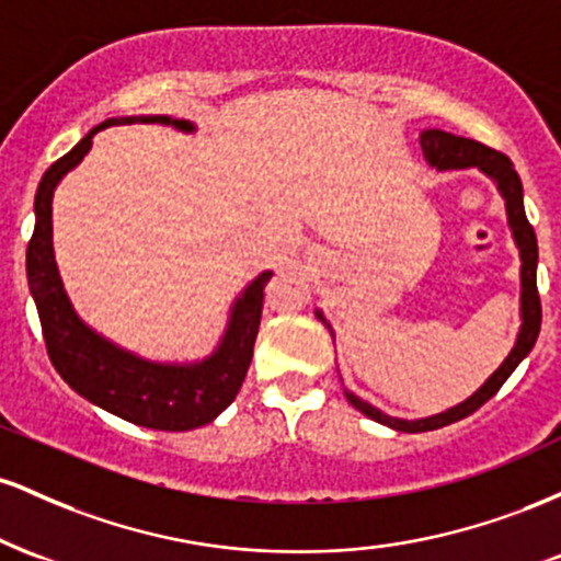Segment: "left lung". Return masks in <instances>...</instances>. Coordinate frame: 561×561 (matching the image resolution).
<instances>
[{"label":"left lung","mask_w":561,"mask_h":561,"mask_svg":"<svg viewBox=\"0 0 561 561\" xmlns=\"http://www.w3.org/2000/svg\"><path fill=\"white\" fill-rule=\"evenodd\" d=\"M420 145L424 152V160L430 163V169L435 171H459V169H478L485 173L488 179L495 184L501 199H504L506 208V224L512 229V240L519 250V324L517 340H514V347L508 351V356L501 362L499 369L493 371L485 382L480 385L467 401L450 405V409L440 411V414L422 416V420H401V416L385 414L377 405L366 403L364 398H358L356 392L345 388V398L351 401L353 409L362 411L364 416L375 420L385 427L398 430V433H427V430L446 427V424H454L465 416L478 411L482 403L491 401V398L499 392L501 385L506 382L508 375L523 364V358L533 351L536 345L538 332H540V298L536 287V272H538V240L536 231H533L530 221L525 216V199H523V182H519L517 171H514L512 160H508L504 152H495L491 147L480 145V141L456 137V134L443 131V128H424L420 134ZM317 319L327 327L334 340V332L330 321L324 319V313L317 308Z\"/></svg>","instance_id":"left-lung-1"}]
</instances>
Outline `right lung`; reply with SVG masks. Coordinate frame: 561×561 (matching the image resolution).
Wrapping results in <instances>:
<instances>
[{"instance_id":"right-lung-1","label":"right lung","mask_w":561,"mask_h":561,"mask_svg":"<svg viewBox=\"0 0 561 561\" xmlns=\"http://www.w3.org/2000/svg\"><path fill=\"white\" fill-rule=\"evenodd\" d=\"M137 121L171 126L182 134L197 131L192 121L171 118V115H124V118H107L96 124L68 156L55 160L38 182L34 199L36 227L28 242V253H25V272H28V287L38 319H42L44 343H47L57 375L89 403L111 411L121 420L139 424V427L184 433V430L214 422L240 392L250 358H253L255 337H259L263 287L274 272L266 268L250 285H244L231 302L227 330L214 353L197 362H152L107 340L76 313L55 261V190L62 176L87 158L96 131L121 124H137Z\"/></svg>"}]
</instances>
